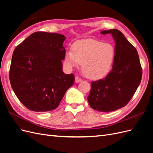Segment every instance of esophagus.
I'll return each instance as SVG.
<instances>
[{
  "instance_id": "obj_1",
  "label": "esophagus",
  "mask_w": 153,
  "mask_h": 153,
  "mask_svg": "<svg viewBox=\"0 0 153 153\" xmlns=\"http://www.w3.org/2000/svg\"><path fill=\"white\" fill-rule=\"evenodd\" d=\"M75 80V82L76 83H79V82H81L82 81V80L81 79V78H79L78 76H76Z\"/></svg>"
}]
</instances>
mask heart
Returning <instances> with one entry per match:
<instances>
[{
  "instance_id": "obj_1",
  "label": "heart",
  "mask_w": 153,
  "mask_h": 153,
  "mask_svg": "<svg viewBox=\"0 0 153 153\" xmlns=\"http://www.w3.org/2000/svg\"><path fill=\"white\" fill-rule=\"evenodd\" d=\"M115 50L110 43L100 40L85 39L76 41L65 55V63L69 68L82 64V71L89 79L97 80L105 77L112 70Z\"/></svg>"
}]
</instances>
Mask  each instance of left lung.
I'll return each instance as SVG.
<instances>
[{
  "label": "left lung",
  "instance_id": "obj_1",
  "mask_svg": "<svg viewBox=\"0 0 153 153\" xmlns=\"http://www.w3.org/2000/svg\"><path fill=\"white\" fill-rule=\"evenodd\" d=\"M111 34L115 41V58L106 76L91 82L87 100L92 108L112 112L126 105L140 85L142 69L136 48L117 29L101 31Z\"/></svg>",
  "mask_w": 153,
  "mask_h": 153
}]
</instances>
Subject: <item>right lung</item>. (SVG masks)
I'll return each mask as SVG.
<instances>
[{
    "label": "right lung",
    "instance_id": "1",
    "mask_svg": "<svg viewBox=\"0 0 153 153\" xmlns=\"http://www.w3.org/2000/svg\"><path fill=\"white\" fill-rule=\"evenodd\" d=\"M65 39L61 34L36 32L14 50L10 70L11 85L28 109L34 112L55 109L73 85V74L62 71Z\"/></svg>",
    "mask_w": 153,
    "mask_h": 153
}]
</instances>
